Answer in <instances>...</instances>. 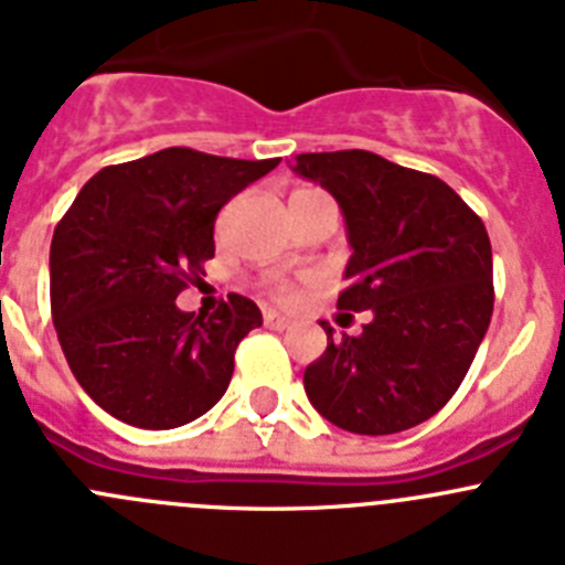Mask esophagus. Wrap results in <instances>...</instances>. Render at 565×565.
<instances>
[{"label":"esophagus","mask_w":565,"mask_h":565,"mask_svg":"<svg viewBox=\"0 0 565 565\" xmlns=\"http://www.w3.org/2000/svg\"><path fill=\"white\" fill-rule=\"evenodd\" d=\"M263 322H266L268 330H288V328H291V319L279 317L277 310H266V313H263Z\"/></svg>","instance_id":"esophagus-1"}]
</instances>
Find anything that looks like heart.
<instances>
[{
	"label": "heart",
	"mask_w": 565,
	"mask_h": 565,
	"mask_svg": "<svg viewBox=\"0 0 565 565\" xmlns=\"http://www.w3.org/2000/svg\"><path fill=\"white\" fill-rule=\"evenodd\" d=\"M297 193H302V190H297ZM268 291H271V297H277V299L294 297V286L291 282H286V279H271V282H268Z\"/></svg>",
	"instance_id": "b5f03b06"
}]
</instances>
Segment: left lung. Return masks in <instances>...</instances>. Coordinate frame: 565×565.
<instances>
[{"mask_svg": "<svg viewBox=\"0 0 565 565\" xmlns=\"http://www.w3.org/2000/svg\"><path fill=\"white\" fill-rule=\"evenodd\" d=\"M344 212L353 255L341 310H372L305 370L324 420L397 434L428 420L468 375L493 317V252L482 218L443 179L370 151L299 153L291 164Z\"/></svg>", "mask_w": 565, "mask_h": 565, "instance_id": "obj_1", "label": "left lung"}]
</instances>
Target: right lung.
<instances>
[{
	"label": "right lung",
	"instance_id": "add662e5",
	"mask_svg": "<svg viewBox=\"0 0 565 565\" xmlns=\"http://www.w3.org/2000/svg\"><path fill=\"white\" fill-rule=\"evenodd\" d=\"M279 159H230L164 148L92 175L50 246V305L72 375L111 417L179 428L224 397L235 350L263 324L230 294L218 310L184 313L175 297L215 255L221 206Z\"/></svg>",
	"mask_w": 565,
	"mask_h": 565
}]
</instances>
